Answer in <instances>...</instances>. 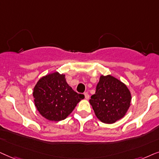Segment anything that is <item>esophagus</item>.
<instances>
[{"instance_id":"1","label":"esophagus","mask_w":159,"mask_h":159,"mask_svg":"<svg viewBox=\"0 0 159 159\" xmlns=\"http://www.w3.org/2000/svg\"><path fill=\"white\" fill-rule=\"evenodd\" d=\"M84 96H85V99H89V94L88 93H85V94H84Z\"/></svg>"}]
</instances>
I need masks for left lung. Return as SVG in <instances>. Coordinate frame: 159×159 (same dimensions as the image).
Returning <instances> with one entry per match:
<instances>
[{"instance_id": "left-lung-1", "label": "left lung", "mask_w": 159, "mask_h": 159, "mask_svg": "<svg viewBox=\"0 0 159 159\" xmlns=\"http://www.w3.org/2000/svg\"><path fill=\"white\" fill-rule=\"evenodd\" d=\"M131 99V92L125 84L111 75H102L89 103L97 118L111 124L125 116Z\"/></svg>"}]
</instances>
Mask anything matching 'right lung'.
<instances>
[{
	"label": "right lung",
	"instance_id": "add662e5",
	"mask_svg": "<svg viewBox=\"0 0 159 159\" xmlns=\"http://www.w3.org/2000/svg\"><path fill=\"white\" fill-rule=\"evenodd\" d=\"M35 107L51 121L64 120L84 98L67 84L65 75L54 72L40 78L33 89Z\"/></svg>",
	"mask_w": 159,
	"mask_h": 159
}]
</instances>
